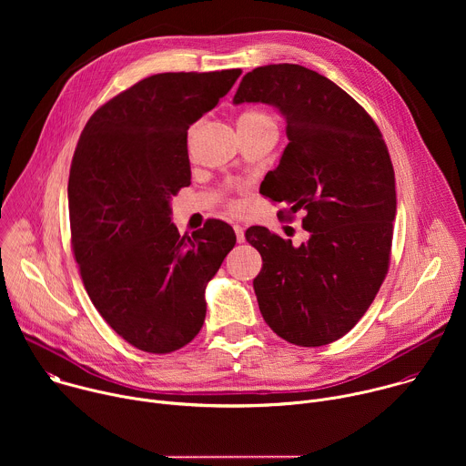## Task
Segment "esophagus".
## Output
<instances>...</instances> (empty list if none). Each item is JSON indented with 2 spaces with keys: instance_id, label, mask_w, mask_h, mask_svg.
I'll return each mask as SVG.
<instances>
[{
  "instance_id": "esophagus-1",
  "label": "esophagus",
  "mask_w": 466,
  "mask_h": 466,
  "mask_svg": "<svg viewBox=\"0 0 466 466\" xmlns=\"http://www.w3.org/2000/svg\"><path fill=\"white\" fill-rule=\"evenodd\" d=\"M234 232H236L238 243H243V241H245V227L239 225V223H236V225H234Z\"/></svg>"
}]
</instances>
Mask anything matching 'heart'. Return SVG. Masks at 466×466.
I'll return each mask as SVG.
<instances>
[{"instance_id": "1", "label": "heart", "mask_w": 466, "mask_h": 466, "mask_svg": "<svg viewBox=\"0 0 466 466\" xmlns=\"http://www.w3.org/2000/svg\"><path fill=\"white\" fill-rule=\"evenodd\" d=\"M238 128H268V130H277V121L273 116L263 110H245L238 117Z\"/></svg>"}]
</instances>
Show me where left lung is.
Wrapping results in <instances>:
<instances>
[{
  "label": "left lung",
  "instance_id": "1",
  "mask_svg": "<svg viewBox=\"0 0 466 466\" xmlns=\"http://www.w3.org/2000/svg\"><path fill=\"white\" fill-rule=\"evenodd\" d=\"M234 103H265L286 119V146L259 193L304 212L299 247L263 227L247 230L263 268L259 311L277 336L322 347L350 331L389 269L396 216L394 171L381 132L345 90L299 64L248 72Z\"/></svg>",
  "mask_w": 466,
  "mask_h": 466
}]
</instances>
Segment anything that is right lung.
Listing matches in <instances>:
<instances>
[{"label": "right lung", "instance_id": "add662e5", "mask_svg": "<svg viewBox=\"0 0 466 466\" xmlns=\"http://www.w3.org/2000/svg\"><path fill=\"white\" fill-rule=\"evenodd\" d=\"M239 76H151L97 108L79 138L68 208L81 279L110 328L144 352L169 354L198 334L207 286L236 245L218 219L180 236L171 197L191 180L189 125Z\"/></svg>", "mask_w": 466, "mask_h": 466}]
</instances>
